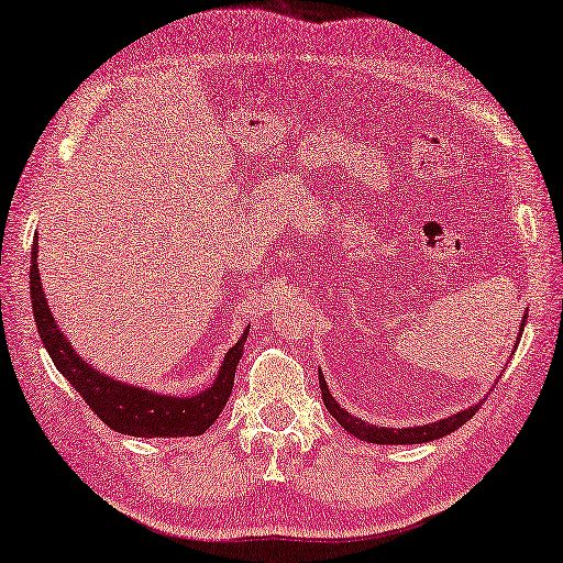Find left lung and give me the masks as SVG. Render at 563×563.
<instances>
[{
	"label": "left lung",
	"mask_w": 563,
	"mask_h": 563,
	"mask_svg": "<svg viewBox=\"0 0 563 563\" xmlns=\"http://www.w3.org/2000/svg\"><path fill=\"white\" fill-rule=\"evenodd\" d=\"M526 320H528V312H526V318L520 320V332H518L516 344L520 341V334H523ZM320 389H322V401H324L327 410L332 413V418H336L341 428H344L349 434L358 437V440L369 442V444H424V442H434V440H440V437H446L454 430H459L461 424L468 422L475 416V410L483 406V401H477L475 406L463 408L454 416H446L442 420H434V422H428V424H416V428H379V424H369L361 418L351 416L349 410L341 408L334 396L329 394V387H327L322 373H320Z\"/></svg>",
	"instance_id": "obj_1"
}]
</instances>
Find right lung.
<instances>
[{
	"mask_svg": "<svg viewBox=\"0 0 563 563\" xmlns=\"http://www.w3.org/2000/svg\"><path fill=\"white\" fill-rule=\"evenodd\" d=\"M31 298L37 334L43 339L52 363L57 365L68 385H74V389L84 396L92 413L107 428L131 437H147V440H153V437H198L222 413L231 389H234L236 365L243 355V344L249 339L251 327L227 351L222 367H219L208 389L196 396H172L126 385V382L109 377L102 369L86 363V358H80L71 341L57 327V320L52 318L43 284H40L37 234L33 236L31 253Z\"/></svg>",
	"mask_w": 563,
	"mask_h": 563,
	"instance_id": "add662e5",
	"label": "right lung"
}]
</instances>
